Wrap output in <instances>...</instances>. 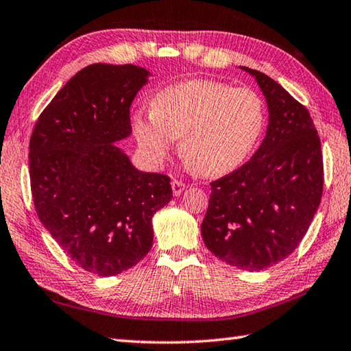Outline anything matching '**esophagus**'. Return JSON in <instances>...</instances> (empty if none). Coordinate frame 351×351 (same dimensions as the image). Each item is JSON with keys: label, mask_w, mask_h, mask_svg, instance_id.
Returning a JSON list of instances; mask_svg holds the SVG:
<instances>
[{"label": "esophagus", "mask_w": 351, "mask_h": 351, "mask_svg": "<svg viewBox=\"0 0 351 351\" xmlns=\"http://www.w3.org/2000/svg\"><path fill=\"white\" fill-rule=\"evenodd\" d=\"M185 187H187V184L182 182V181H178V180L171 181V190H173L175 196H180L182 191L185 190Z\"/></svg>", "instance_id": "1"}]
</instances>
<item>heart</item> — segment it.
<instances>
[{
	"mask_svg": "<svg viewBox=\"0 0 351 351\" xmlns=\"http://www.w3.org/2000/svg\"><path fill=\"white\" fill-rule=\"evenodd\" d=\"M266 125L257 91L216 80H187L161 89L149 114H135L132 129L150 161L161 162L181 138L184 160L204 176L236 170L256 149Z\"/></svg>",
	"mask_w": 351,
	"mask_h": 351,
	"instance_id": "1",
	"label": "heart"
}]
</instances>
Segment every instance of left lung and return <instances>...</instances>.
I'll return each mask as SVG.
<instances>
[{
	"mask_svg": "<svg viewBox=\"0 0 351 351\" xmlns=\"http://www.w3.org/2000/svg\"><path fill=\"white\" fill-rule=\"evenodd\" d=\"M242 70L262 88L269 125L250 161L210 184L201 232L222 262L262 271L289 257L303 240L319 207L324 166L307 109L266 74Z\"/></svg>",
	"mask_w": 351,
	"mask_h": 351,
	"instance_id": "left-lung-1",
	"label": "left lung"
}]
</instances>
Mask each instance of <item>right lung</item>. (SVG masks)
<instances>
[{
  "label": "right lung",
  "mask_w": 351,
  "mask_h": 351,
  "mask_svg": "<svg viewBox=\"0 0 351 351\" xmlns=\"http://www.w3.org/2000/svg\"><path fill=\"white\" fill-rule=\"evenodd\" d=\"M135 65L93 64L66 82L30 136V187L39 221L73 262L101 277L152 248L170 178L136 170L115 146L132 132L129 108L147 82Z\"/></svg>",
  "instance_id": "1"
}]
</instances>
